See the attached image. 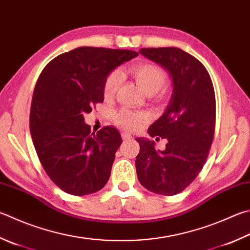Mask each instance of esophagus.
Masks as SVG:
<instances>
[{"label":"esophagus","instance_id":"1","mask_svg":"<svg viewBox=\"0 0 250 250\" xmlns=\"http://www.w3.org/2000/svg\"><path fill=\"white\" fill-rule=\"evenodd\" d=\"M122 139H124L125 141H128V140H131L132 139V135L129 134V133H122Z\"/></svg>","mask_w":250,"mask_h":250}]
</instances>
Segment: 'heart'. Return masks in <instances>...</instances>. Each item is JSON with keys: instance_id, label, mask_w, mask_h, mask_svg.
I'll return each instance as SVG.
<instances>
[{"instance_id": "heart-1", "label": "heart", "mask_w": 250, "mask_h": 250, "mask_svg": "<svg viewBox=\"0 0 250 250\" xmlns=\"http://www.w3.org/2000/svg\"><path fill=\"white\" fill-rule=\"evenodd\" d=\"M129 72L137 82L139 87L147 95L157 93L165 84L164 72L151 63H141V64L133 65ZM120 81L121 76L117 71L111 72L107 76L105 85H104L105 97L110 98L116 94L120 85ZM145 119H146V116L144 113L132 112L125 109L118 112L115 118L117 125L125 130H137Z\"/></svg>"}]
</instances>
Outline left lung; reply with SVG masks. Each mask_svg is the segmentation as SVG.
I'll return each mask as SVG.
<instances>
[{
  "label": "left lung",
  "instance_id": "1",
  "mask_svg": "<svg viewBox=\"0 0 250 250\" xmlns=\"http://www.w3.org/2000/svg\"><path fill=\"white\" fill-rule=\"evenodd\" d=\"M139 52L168 72L172 93L164 113L147 130L152 138L167 139L164 151H156L154 141L135 139L138 179L149 191L174 196L196 179L206 163L214 137V88L204 65L184 50L142 48Z\"/></svg>",
  "mask_w": 250,
  "mask_h": 250
}]
</instances>
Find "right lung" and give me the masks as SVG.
<instances>
[{
    "instance_id": "1",
    "label": "right lung",
    "mask_w": 250,
    "mask_h": 250,
    "mask_svg": "<svg viewBox=\"0 0 250 250\" xmlns=\"http://www.w3.org/2000/svg\"><path fill=\"white\" fill-rule=\"evenodd\" d=\"M138 56L131 50L80 47L54 58L40 74L30 133L43 169L64 192L94 193L109 179L121 135L113 126L92 133L84 115L104 102L107 76Z\"/></svg>"
}]
</instances>
